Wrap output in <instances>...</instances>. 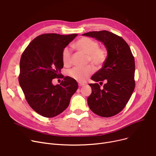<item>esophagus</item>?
Listing matches in <instances>:
<instances>
[{"instance_id":"obj_1","label":"esophagus","mask_w":156,"mask_h":156,"mask_svg":"<svg viewBox=\"0 0 156 156\" xmlns=\"http://www.w3.org/2000/svg\"><path fill=\"white\" fill-rule=\"evenodd\" d=\"M86 84L85 83H82V82H79L78 83V86L79 87H83V86H84V85H85Z\"/></svg>"}]
</instances>
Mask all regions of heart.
Returning a JSON list of instances; mask_svg holds the SVG:
<instances>
[{
    "instance_id": "b5f03b06",
    "label": "heart",
    "mask_w": 156,
    "mask_h": 156,
    "mask_svg": "<svg viewBox=\"0 0 156 156\" xmlns=\"http://www.w3.org/2000/svg\"><path fill=\"white\" fill-rule=\"evenodd\" d=\"M97 41L89 37H83L79 39L75 44V47L79 51L87 55V61L91 62L97 68L101 67L105 63L107 58V49L99 47ZM61 58L65 65L71 63V50L69 47H65L62 51ZM95 68L91 65L85 67H74L68 71V75L71 78L80 82L85 81L95 72Z\"/></svg>"
}]
</instances>
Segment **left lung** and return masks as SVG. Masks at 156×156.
<instances>
[{
  "instance_id": "1",
  "label": "left lung",
  "mask_w": 156,
  "mask_h": 156,
  "mask_svg": "<svg viewBox=\"0 0 156 156\" xmlns=\"http://www.w3.org/2000/svg\"><path fill=\"white\" fill-rule=\"evenodd\" d=\"M83 36L102 41L108 51L105 63L91 79L106 83H90L92 92L88 97L90 110L102 117H110L120 112L134 90L135 60L129 44L122 37L107 30L91 31Z\"/></svg>"
}]
</instances>
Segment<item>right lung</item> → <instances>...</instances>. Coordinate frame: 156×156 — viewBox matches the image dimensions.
<instances>
[{
	"label": "right lung",
	"mask_w": 156,
	"mask_h": 156,
	"mask_svg": "<svg viewBox=\"0 0 156 156\" xmlns=\"http://www.w3.org/2000/svg\"><path fill=\"white\" fill-rule=\"evenodd\" d=\"M78 34H43L29 44L20 60L19 85L29 106L39 115L51 118L63 112L78 86L75 80L60 73L63 49ZM63 78L55 86L51 80Z\"/></svg>",
	"instance_id": "right-lung-1"
}]
</instances>
